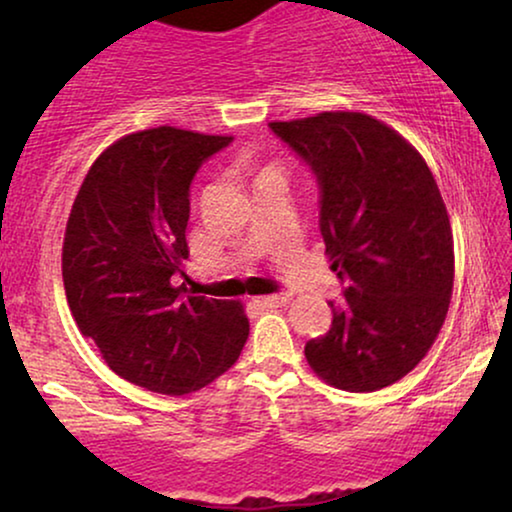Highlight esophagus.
I'll return each instance as SVG.
<instances>
[{
  "label": "esophagus",
  "mask_w": 512,
  "mask_h": 512,
  "mask_svg": "<svg viewBox=\"0 0 512 512\" xmlns=\"http://www.w3.org/2000/svg\"><path fill=\"white\" fill-rule=\"evenodd\" d=\"M286 298L284 293H275V296H261V298H254L251 300V303H254L258 310H272V307H279V305H284L286 303Z\"/></svg>",
  "instance_id": "obj_1"
}]
</instances>
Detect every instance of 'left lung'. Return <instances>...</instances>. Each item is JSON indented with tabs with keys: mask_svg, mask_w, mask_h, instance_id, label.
Here are the masks:
<instances>
[{
	"mask_svg": "<svg viewBox=\"0 0 512 512\" xmlns=\"http://www.w3.org/2000/svg\"><path fill=\"white\" fill-rule=\"evenodd\" d=\"M270 130L319 184V230L345 303L305 345L314 373L377 391L410 373L438 338L454 284L445 202L412 144L359 111L275 121Z\"/></svg>",
	"mask_w": 512,
	"mask_h": 512,
	"instance_id": "left-lung-1",
	"label": "left lung"
}]
</instances>
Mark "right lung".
Wrapping results in <instances>:
<instances>
[{
  "instance_id": "1",
  "label": "right lung",
  "mask_w": 512,
  "mask_h": 512,
  "mask_svg": "<svg viewBox=\"0 0 512 512\" xmlns=\"http://www.w3.org/2000/svg\"><path fill=\"white\" fill-rule=\"evenodd\" d=\"M233 137L132 132L90 167L69 214L62 279L79 331L107 366L156 394H193L240 359L249 319L237 300L184 296L191 184Z\"/></svg>"
}]
</instances>
